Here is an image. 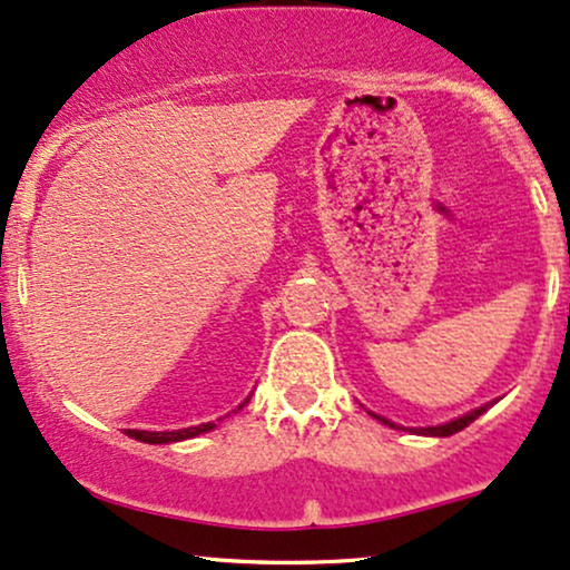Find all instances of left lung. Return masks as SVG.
<instances>
[{
	"label": "left lung",
	"instance_id": "left-lung-1",
	"mask_svg": "<svg viewBox=\"0 0 570 570\" xmlns=\"http://www.w3.org/2000/svg\"><path fill=\"white\" fill-rule=\"evenodd\" d=\"M485 409H489V403H485V406H481V409L470 411V414L459 416V420H451V422H445V424H435V428H411V433H416V435H435V438H445V435H454V433H459V430H464V428H468V424H470V422H475V420H478V416H481ZM374 416H376V414H374ZM376 420H380V422H385V424H390V428H395V424H393V422L382 420V416H376Z\"/></svg>",
	"mask_w": 570,
	"mask_h": 570
}]
</instances>
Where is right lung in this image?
Instances as JSON below:
<instances>
[{
  "mask_svg": "<svg viewBox=\"0 0 570 570\" xmlns=\"http://www.w3.org/2000/svg\"><path fill=\"white\" fill-rule=\"evenodd\" d=\"M244 403H249V397H246ZM244 403L238 409H244ZM209 430H215V422H207V424H196V428H185V430H169V433H148V430H127L129 438H135V441H142V443H177V441H185V438H196L202 433H209Z\"/></svg>",
  "mask_w": 570,
  "mask_h": 570,
  "instance_id": "obj_1",
  "label": "right lung"
}]
</instances>
